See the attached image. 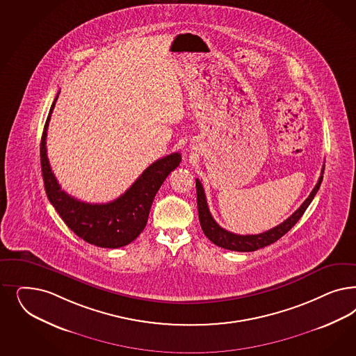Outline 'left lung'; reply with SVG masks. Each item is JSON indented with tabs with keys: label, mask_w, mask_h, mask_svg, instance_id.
<instances>
[{
	"label": "left lung",
	"mask_w": 356,
	"mask_h": 356,
	"mask_svg": "<svg viewBox=\"0 0 356 356\" xmlns=\"http://www.w3.org/2000/svg\"><path fill=\"white\" fill-rule=\"evenodd\" d=\"M323 169L322 168L321 175L318 178V182L314 186V188L312 190L309 196L305 199V202L300 206L298 211H295L289 218L283 221L282 224H279L275 228L267 230L259 234H234L232 232H228L224 228H221L218 222L215 221V218H212L209 208L207 204L206 194L203 190V186L200 184L199 179H196V196H197V213H199V221L202 225V229L204 232L208 240L213 242L215 245H218L220 248L228 249L232 252H255L258 249H262L264 246H268L271 243L277 241L280 237H283L288 230L291 229L300 218L304 215L305 209L308 208L310 202L313 200L314 195L317 194L320 186H321L322 178H323Z\"/></svg>",
	"instance_id": "8db88e82"
}]
</instances>
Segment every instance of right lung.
<instances>
[{
    "instance_id": "right-lung-1",
    "label": "right lung",
    "mask_w": 356,
    "mask_h": 356,
    "mask_svg": "<svg viewBox=\"0 0 356 356\" xmlns=\"http://www.w3.org/2000/svg\"><path fill=\"white\" fill-rule=\"evenodd\" d=\"M58 92L49 108L40 141V165L47 196L69 229L83 241L108 249L126 246L145 228L153 199L166 177L179 165L181 154L172 153L153 162L123 195L110 203L92 204L74 199L61 190L47 157V129Z\"/></svg>"
}]
</instances>
